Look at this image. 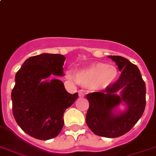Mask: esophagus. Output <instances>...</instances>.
Segmentation results:
<instances>
[{
    "mask_svg": "<svg viewBox=\"0 0 156 156\" xmlns=\"http://www.w3.org/2000/svg\"><path fill=\"white\" fill-rule=\"evenodd\" d=\"M78 95H79V97H81V98H82V97H84L85 93L83 92L82 90H79V91H78Z\"/></svg>",
    "mask_w": 156,
    "mask_h": 156,
    "instance_id": "34e87169",
    "label": "esophagus"
}]
</instances>
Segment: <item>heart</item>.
Masks as SVG:
<instances>
[{"label":"heart","mask_w":156,"mask_h":156,"mask_svg":"<svg viewBox=\"0 0 156 156\" xmlns=\"http://www.w3.org/2000/svg\"><path fill=\"white\" fill-rule=\"evenodd\" d=\"M118 78L116 66L97 62L76 73V82L85 87L93 89L106 88Z\"/></svg>","instance_id":"heart-1"}]
</instances>
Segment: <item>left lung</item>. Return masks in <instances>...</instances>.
I'll list each match as a JSON object with an SVG mask.
<instances>
[{"mask_svg":"<svg viewBox=\"0 0 156 156\" xmlns=\"http://www.w3.org/2000/svg\"><path fill=\"white\" fill-rule=\"evenodd\" d=\"M121 71L120 78L113 84L101 92L86 95L90 107L86 121L94 134L99 136L116 138L132 129L142 116L146 105V86L140 71L127 58L109 55ZM121 90V95L116 93ZM125 102L127 109L115 114L113 109Z\"/></svg>","mask_w":156,"mask_h":156,"instance_id":"obj_1","label":"left lung"}]
</instances>
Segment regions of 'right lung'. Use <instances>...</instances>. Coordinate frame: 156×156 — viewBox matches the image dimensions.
Masks as SVG:
<instances>
[{
    "label": "right lung",
    "mask_w": 156,
    "mask_h": 156,
    "mask_svg": "<svg viewBox=\"0 0 156 156\" xmlns=\"http://www.w3.org/2000/svg\"><path fill=\"white\" fill-rule=\"evenodd\" d=\"M66 58L59 54H41L25 60L16 74L12 91V113L22 130L34 138H55L64 125L63 113L78 98L62 81H42L51 74L63 75Z\"/></svg>",
    "instance_id": "obj_1"
}]
</instances>
